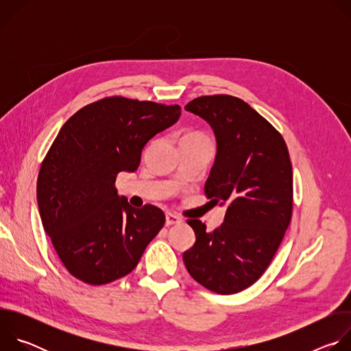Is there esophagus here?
Instances as JSON below:
<instances>
[{"mask_svg":"<svg viewBox=\"0 0 351 351\" xmlns=\"http://www.w3.org/2000/svg\"><path fill=\"white\" fill-rule=\"evenodd\" d=\"M182 222V218L172 214V213H167L165 215V225L167 226H171V225H176V223H180Z\"/></svg>","mask_w":351,"mask_h":351,"instance_id":"1","label":"esophagus"}]
</instances>
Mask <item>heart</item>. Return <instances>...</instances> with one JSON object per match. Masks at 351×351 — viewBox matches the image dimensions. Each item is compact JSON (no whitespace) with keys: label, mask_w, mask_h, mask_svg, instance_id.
<instances>
[{"label":"heart","mask_w":351,"mask_h":351,"mask_svg":"<svg viewBox=\"0 0 351 351\" xmlns=\"http://www.w3.org/2000/svg\"><path fill=\"white\" fill-rule=\"evenodd\" d=\"M187 136H202V134H198V133H190V134H187Z\"/></svg>","instance_id":"heart-1"}]
</instances>
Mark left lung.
<instances>
[{"label":"left lung","instance_id":"8db88e82","mask_svg":"<svg viewBox=\"0 0 351 351\" xmlns=\"http://www.w3.org/2000/svg\"><path fill=\"white\" fill-rule=\"evenodd\" d=\"M184 108L206 119L215 133L217 157L204 190L228 210L214 232L202 221H187L195 243L183 261L206 289L239 293L269 267L291 221L289 149L282 134L237 97L202 95Z\"/></svg>","mask_w":351,"mask_h":351}]
</instances>
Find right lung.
<instances>
[{
    "label": "right lung",
    "mask_w": 351,
    "mask_h": 351,
    "mask_svg": "<svg viewBox=\"0 0 351 351\" xmlns=\"http://www.w3.org/2000/svg\"><path fill=\"white\" fill-rule=\"evenodd\" d=\"M179 117V106L112 95L61 128L40 167L37 203L45 233L76 279L99 286L128 275L162 229L164 213L133 208L115 180L134 172L147 141Z\"/></svg>",
    "instance_id": "obj_1"
}]
</instances>
